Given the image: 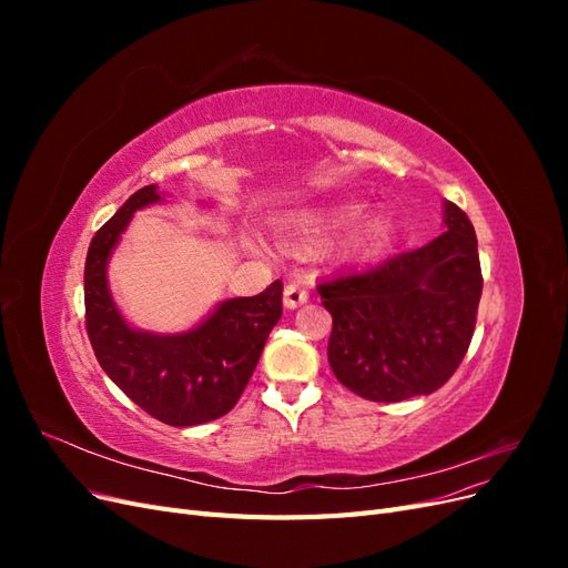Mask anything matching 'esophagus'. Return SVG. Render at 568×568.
Wrapping results in <instances>:
<instances>
[{
	"label": "esophagus",
	"instance_id": "esophagus-1",
	"mask_svg": "<svg viewBox=\"0 0 568 568\" xmlns=\"http://www.w3.org/2000/svg\"><path fill=\"white\" fill-rule=\"evenodd\" d=\"M307 301V286L303 282H288L284 286V305L288 311H296Z\"/></svg>",
	"mask_w": 568,
	"mask_h": 568
}]
</instances>
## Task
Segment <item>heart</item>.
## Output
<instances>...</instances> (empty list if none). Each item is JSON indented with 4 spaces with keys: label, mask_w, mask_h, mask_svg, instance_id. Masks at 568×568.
Here are the masks:
<instances>
[{
    "label": "heart",
    "mask_w": 568,
    "mask_h": 568,
    "mask_svg": "<svg viewBox=\"0 0 568 568\" xmlns=\"http://www.w3.org/2000/svg\"><path fill=\"white\" fill-rule=\"evenodd\" d=\"M365 213V201L353 199V201H341L334 205H326V209L317 211H307V213H296L291 217V227L303 234H315L324 230H334V227H346L351 222H355L359 215ZM398 227H395V220L390 213H376L367 217L363 225H359L351 239V248L355 253H379L386 248Z\"/></svg>",
    "instance_id": "obj_1"
}]
</instances>
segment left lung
Wrapping results in <instances>:
<instances>
[{"label":"left lung","instance_id":"8db88e82","mask_svg":"<svg viewBox=\"0 0 568 568\" xmlns=\"http://www.w3.org/2000/svg\"><path fill=\"white\" fill-rule=\"evenodd\" d=\"M443 209L445 232L434 242L317 286L334 320L326 357L359 398L434 393L467 355L484 277L471 220L453 201Z\"/></svg>","mask_w":568,"mask_h":568}]
</instances>
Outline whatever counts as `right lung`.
<instances>
[{"mask_svg":"<svg viewBox=\"0 0 568 568\" xmlns=\"http://www.w3.org/2000/svg\"><path fill=\"white\" fill-rule=\"evenodd\" d=\"M156 184L134 192L104 227L84 261V324L109 379L151 417L170 426L213 422L236 405L282 317V282L263 294L230 298L182 334H151L130 326L111 298L109 257L132 215L159 203Z\"/></svg>","mask_w":568,"mask_h":568,"instance_id":"add662e5","label":"right lung"}]
</instances>
